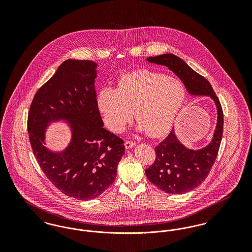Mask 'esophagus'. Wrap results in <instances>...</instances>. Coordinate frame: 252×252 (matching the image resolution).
<instances>
[{"instance_id": "1", "label": "esophagus", "mask_w": 252, "mask_h": 252, "mask_svg": "<svg viewBox=\"0 0 252 252\" xmlns=\"http://www.w3.org/2000/svg\"><path fill=\"white\" fill-rule=\"evenodd\" d=\"M135 144H136V143H134V142H132V141H126V142H125V146H126V149H129V148L134 147Z\"/></svg>"}]
</instances>
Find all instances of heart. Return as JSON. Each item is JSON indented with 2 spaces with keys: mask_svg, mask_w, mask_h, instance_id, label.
<instances>
[{
  "mask_svg": "<svg viewBox=\"0 0 252 252\" xmlns=\"http://www.w3.org/2000/svg\"><path fill=\"white\" fill-rule=\"evenodd\" d=\"M186 98L183 83L167 74L138 71L121 76L117 89H103L98 104L108 127L124 129L135 110L140 129L159 137L171 128Z\"/></svg>",
  "mask_w": 252,
  "mask_h": 252,
  "instance_id": "1",
  "label": "heart"
}]
</instances>
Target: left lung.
<instances>
[{"label":"left lung","mask_w":252,"mask_h":252,"mask_svg":"<svg viewBox=\"0 0 252 252\" xmlns=\"http://www.w3.org/2000/svg\"><path fill=\"white\" fill-rule=\"evenodd\" d=\"M151 63L168 67L193 95L211 96L217 108V125L212 142L199 150L186 148L177 139L174 128L155 147L156 159L145 170L147 179L158 189L168 193H184L200 185L213 167L223 135L224 115L220 101L210 82L194 72L183 60L172 54L150 57Z\"/></svg>","instance_id":"left-lung-1"}]
</instances>
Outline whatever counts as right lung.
Returning a JSON list of instances; mask_svg holds the SVG:
<instances>
[{
	"mask_svg": "<svg viewBox=\"0 0 252 252\" xmlns=\"http://www.w3.org/2000/svg\"><path fill=\"white\" fill-rule=\"evenodd\" d=\"M97 67L90 60L64 61L42 85L30 105L27 129L36 160L48 180L64 194L80 200L95 198L114 182L125 153L124 141L103 127L94 80ZM66 119L71 144L61 154L42 144L53 120Z\"/></svg>",
	"mask_w": 252,
	"mask_h": 252,
	"instance_id": "obj_1",
	"label": "right lung"
}]
</instances>
